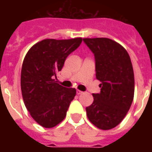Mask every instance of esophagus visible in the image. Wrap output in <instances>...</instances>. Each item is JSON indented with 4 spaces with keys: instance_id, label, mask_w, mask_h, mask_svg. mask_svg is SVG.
Wrapping results in <instances>:
<instances>
[{
    "instance_id": "34e87169",
    "label": "esophagus",
    "mask_w": 152,
    "mask_h": 152,
    "mask_svg": "<svg viewBox=\"0 0 152 152\" xmlns=\"http://www.w3.org/2000/svg\"><path fill=\"white\" fill-rule=\"evenodd\" d=\"M82 91H80V90H76V94H78V95H80V94H82Z\"/></svg>"
}]
</instances>
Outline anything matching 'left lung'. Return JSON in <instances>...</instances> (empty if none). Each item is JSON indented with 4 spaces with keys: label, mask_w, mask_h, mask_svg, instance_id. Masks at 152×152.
<instances>
[{
    "label": "left lung",
    "mask_w": 152,
    "mask_h": 152,
    "mask_svg": "<svg viewBox=\"0 0 152 152\" xmlns=\"http://www.w3.org/2000/svg\"><path fill=\"white\" fill-rule=\"evenodd\" d=\"M94 53L99 94L86 107L89 121L102 130L112 129L123 121L134 100V74L130 57L121 45L105 37L84 38Z\"/></svg>",
    "instance_id": "left-lung-1"
}]
</instances>
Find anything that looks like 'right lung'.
<instances>
[{
  "instance_id": "1",
  "label": "right lung",
  "mask_w": 152,
  "mask_h": 152,
  "mask_svg": "<svg viewBox=\"0 0 152 152\" xmlns=\"http://www.w3.org/2000/svg\"><path fill=\"white\" fill-rule=\"evenodd\" d=\"M81 42V37L45 39L25 56L21 70L23 99L31 117L42 127L53 128L62 122L76 96V89L60 86L53 78Z\"/></svg>"
}]
</instances>
